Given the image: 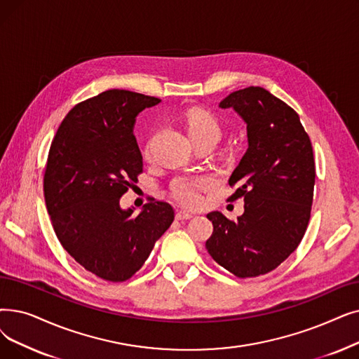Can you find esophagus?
Wrapping results in <instances>:
<instances>
[{
  "instance_id": "obj_1",
  "label": "esophagus",
  "mask_w": 359,
  "mask_h": 359,
  "mask_svg": "<svg viewBox=\"0 0 359 359\" xmlns=\"http://www.w3.org/2000/svg\"><path fill=\"white\" fill-rule=\"evenodd\" d=\"M192 217L194 215L191 212H188V211H177L176 212L177 220H189V218H192Z\"/></svg>"
}]
</instances>
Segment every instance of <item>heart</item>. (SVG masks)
Here are the masks:
<instances>
[{"label":"heart","mask_w":359,"mask_h":359,"mask_svg":"<svg viewBox=\"0 0 359 359\" xmlns=\"http://www.w3.org/2000/svg\"><path fill=\"white\" fill-rule=\"evenodd\" d=\"M184 128L191 139L201 136H220V126L217 120L201 108H192L184 114ZM211 184L207 176L183 175L170 184V192L175 199L186 207H196L202 201V192Z\"/></svg>","instance_id":"heart-1"}]
</instances>
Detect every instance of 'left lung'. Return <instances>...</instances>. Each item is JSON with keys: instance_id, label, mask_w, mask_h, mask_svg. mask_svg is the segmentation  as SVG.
<instances>
[{"instance_id": "8db88e82", "label": "left lung", "mask_w": 359, "mask_h": 359, "mask_svg": "<svg viewBox=\"0 0 359 359\" xmlns=\"http://www.w3.org/2000/svg\"><path fill=\"white\" fill-rule=\"evenodd\" d=\"M246 124L248 149L229 184L245 211L231 222L207 214L214 230L205 242L215 262L238 277H257L278 267L301 243L313 205V147L293 108L259 86L231 92L220 104Z\"/></svg>"}]
</instances>
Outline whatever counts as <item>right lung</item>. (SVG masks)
Here are the masks:
<instances>
[{"label": "right lung", "instance_id": "obj_1", "mask_svg": "<svg viewBox=\"0 0 359 359\" xmlns=\"http://www.w3.org/2000/svg\"><path fill=\"white\" fill-rule=\"evenodd\" d=\"M160 102L124 89L101 92L72 108L50 148L43 195L55 235L83 269L108 282L130 278L175 220L161 201L139 214L120 207L144 167L136 117Z\"/></svg>", "mask_w": 359, "mask_h": 359}]
</instances>
